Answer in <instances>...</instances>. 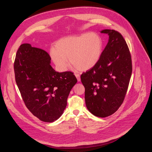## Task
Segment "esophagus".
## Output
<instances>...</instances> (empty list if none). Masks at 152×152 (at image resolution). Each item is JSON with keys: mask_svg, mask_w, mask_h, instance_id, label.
<instances>
[{"mask_svg": "<svg viewBox=\"0 0 152 152\" xmlns=\"http://www.w3.org/2000/svg\"><path fill=\"white\" fill-rule=\"evenodd\" d=\"M75 76H76V77L77 78V81H78V82H80V75H79V74H75Z\"/></svg>", "mask_w": 152, "mask_h": 152, "instance_id": "1", "label": "esophagus"}]
</instances>
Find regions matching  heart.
<instances>
[{
  "mask_svg": "<svg viewBox=\"0 0 152 152\" xmlns=\"http://www.w3.org/2000/svg\"><path fill=\"white\" fill-rule=\"evenodd\" d=\"M104 44L96 33L70 36L58 40L50 51L52 61L61 72L68 70L71 63L82 71L94 68L99 62Z\"/></svg>",
  "mask_w": 152,
  "mask_h": 152,
  "instance_id": "b5f03b06",
  "label": "heart"
}]
</instances>
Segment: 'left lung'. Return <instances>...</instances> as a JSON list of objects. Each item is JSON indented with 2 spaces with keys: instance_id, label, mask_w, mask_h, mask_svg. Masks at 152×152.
<instances>
[{
  "instance_id": "obj_1",
  "label": "left lung",
  "mask_w": 152,
  "mask_h": 152,
  "mask_svg": "<svg viewBox=\"0 0 152 152\" xmlns=\"http://www.w3.org/2000/svg\"><path fill=\"white\" fill-rule=\"evenodd\" d=\"M100 32L108 34V43L99 63L80 77L87 108L94 115L104 118L116 112L123 102L132 66L130 52L122 35L114 30Z\"/></svg>"
}]
</instances>
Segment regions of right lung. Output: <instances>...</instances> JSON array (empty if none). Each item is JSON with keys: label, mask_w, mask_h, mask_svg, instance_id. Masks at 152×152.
<instances>
[{"label": "right lung", "mask_w": 152, "mask_h": 152, "mask_svg": "<svg viewBox=\"0 0 152 152\" xmlns=\"http://www.w3.org/2000/svg\"><path fill=\"white\" fill-rule=\"evenodd\" d=\"M44 50L21 45L14 64L15 79L27 108L39 120L52 122L62 115L77 80L71 72H58Z\"/></svg>", "instance_id": "add662e5"}]
</instances>
